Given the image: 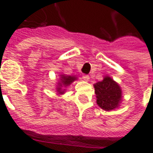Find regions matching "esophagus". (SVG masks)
Listing matches in <instances>:
<instances>
[{
  "label": "esophagus",
  "mask_w": 153,
  "mask_h": 153,
  "mask_svg": "<svg viewBox=\"0 0 153 153\" xmlns=\"http://www.w3.org/2000/svg\"><path fill=\"white\" fill-rule=\"evenodd\" d=\"M82 78H83V79L84 80V81H88L89 80V76L88 75H87V74H83V76H82Z\"/></svg>",
  "instance_id": "esophagus-1"
}]
</instances>
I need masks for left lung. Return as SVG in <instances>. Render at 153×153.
Listing matches in <instances>:
<instances>
[{"label":"left lung","mask_w":153,"mask_h":153,"mask_svg":"<svg viewBox=\"0 0 153 153\" xmlns=\"http://www.w3.org/2000/svg\"><path fill=\"white\" fill-rule=\"evenodd\" d=\"M97 105L105 111L117 108L122 100V91L118 83L109 76L94 85Z\"/></svg>","instance_id":"obj_1"}]
</instances>
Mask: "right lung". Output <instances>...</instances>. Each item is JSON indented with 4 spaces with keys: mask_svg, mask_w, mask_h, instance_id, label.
Instances as JSON below:
<instances>
[{
    "mask_svg": "<svg viewBox=\"0 0 153 153\" xmlns=\"http://www.w3.org/2000/svg\"><path fill=\"white\" fill-rule=\"evenodd\" d=\"M76 79V76H70V75H66V74H60V81L57 83L56 87L57 93L58 94H63L65 90L62 89L61 88L62 87L65 88V87L70 86V84Z\"/></svg>",
    "mask_w": 153,
    "mask_h": 153,
    "instance_id": "obj_1",
    "label": "right lung"
}]
</instances>
